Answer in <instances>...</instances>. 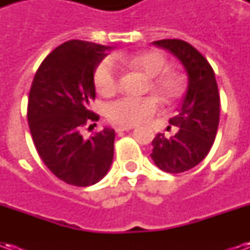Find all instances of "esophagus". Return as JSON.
Instances as JSON below:
<instances>
[{"instance_id": "obj_1", "label": "esophagus", "mask_w": 250, "mask_h": 250, "mask_svg": "<svg viewBox=\"0 0 250 250\" xmlns=\"http://www.w3.org/2000/svg\"><path fill=\"white\" fill-rule=\"evenodd\" d=\"M132 128H134V127H131V125H119V127H116V128H115V131H116V132H125V131H130V130H132Z\"/></svg>"}]
</instances>
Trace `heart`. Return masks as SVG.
Masks as SVG:
<instances>
[{
  "instance_id": "obj_1",
  "label": "heart",
  "mask_w": 250,
  "mask_h": 250,
  "mask_svg": "<svg viewBox=\"0 0 250 250\" xmlns=\"http://www.w3.org/2000/svg\"><path fill=\"white\" fill-rule=\"evenodd\" d=\"M115 62L138 69L151 77V89L165 102H173L184 92L182 77L175 72L166 71L167 60L161 52L148 51L130 56H116ZM115 62L111 59H105L96 66L93 73L95 87L103 96H112L119 91L120 76ZM157 109L158 100L152 96H125L109 104L107 118L116 125H135L155 114Z\"/></svg>"
}]
</instances>
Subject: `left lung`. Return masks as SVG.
I'll return each instance as SVG.
<instances>
[{"mask_svg":"<svg viewBox=\"0 0 250 250\" xmlns=\"http://www.w3.org/2000/svg\"><path fill=\"white\" fill-rule=\"evenodd\" d=\"M182 62L188 72V91L178 115L170 119L178 132L171 138L158 134L152 141L151 158L166 173L188 171L209 154L220 123V93L214 71L194 46L184 40L154 41Z\"/></svg>","mask_w":250,"mask_h":250,"instance_id":"left-lung-1","label":"left lung"}]
</instances>
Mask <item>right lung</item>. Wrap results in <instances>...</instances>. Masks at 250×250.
<instances>
[{"mask_svg": "<svg viewBox=\"0 0 250 250\" xmlns=\"http://www.w3.org/2000/svg\"><path fill=\"white\" fill-rule=\"evenodd\" d=\"M109 46L66 41L52 51L36 72L28 99V123L39 155L65 184L85 188L108 173L114 159L115 131L104 127L89 139L80 130L99 115L93 73Z\"/></svg>", "mask_w": 250, "mask_h": 250, "instance_id": "1", "label": "right lung"}]
</instances>
